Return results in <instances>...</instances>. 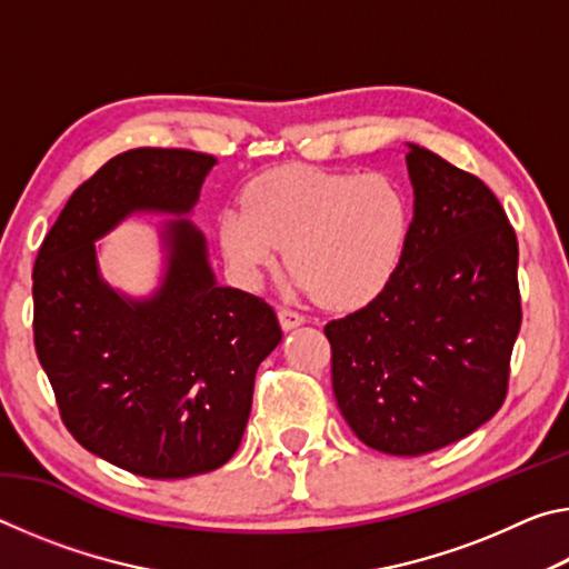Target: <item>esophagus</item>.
Returning <instances> with one entry per match:
<instances>
[{"label":"esophagus","instance_id":"34e87169","mask_svg":"<svg viewBox=\"0 0 569 569\" xmlns=\"http://www.w3.org/2000/svg\"><path fill=\"white\" fill-rule=\"evenodd\" d=\"M278 321H281L283 331H291L296 326H301L306 319L298 311H291V308H278Z\"/></svg>","mask_w":569,"mask_h":569}]
</instances>
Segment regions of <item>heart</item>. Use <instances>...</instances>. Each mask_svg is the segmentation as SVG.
Wrapping results in <instances>:
<instances>
[{
  "label": "heart",
  "instance_id": "obj_1",
  "mask_svg": "<svg viewBox=\"0 0 569 569\" xmlns=\"http://www.w3.org/2000/svg\"><path fill=\"white\" fill-rule=\"evenodd\" d=\"M411 228L403 190L381 172L291 166L256 178L240 210L218 220V243L248 283L286 248L296 286L329 308H359L397 273Z\"/></svg>",
  "mask_w": 569,
  "mask_h": 569
}]
</instances>
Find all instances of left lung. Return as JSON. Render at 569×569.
<instances>
[{
  "label": "left lung",
  "mask_w": 569,
  "mask_h": 569,
  "mask_svg": "<svg viewBox=\"0 0 569 569\" xmlns=\"http://www.w3.org/2000/svg\"><path fill=\"white\" fill-rule=\"evenodd\" d=\"M409 240L389 286L326 323L333 397L366 447L419 457L499 411L522 323L517 236L471 172L411 146Z\"/></svg>",
  "instance_id": "8db88e82"
}]
</instances>
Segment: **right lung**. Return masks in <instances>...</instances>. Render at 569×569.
Masks as SVG:
<instances>
[{
	"label": "right lung",
	"mask_w": 569,
	"mask_h": 569,
	"mask_svg": "<svg viewBox=\"0 0 569 569\" xmlns=\"http://www.w3.org/2000/svg\"><path fill=\"white\" fill-rule=\"evenodd\" d=\"M213 156L138 148L77 188L37 253L34 349L80 445L150 479L223 467L243 439L261 361L281 343L263 298L218 286L206 236L186 218L160 230L158 291L102 281L94 240L132 213L188 216Z\"/></svg>",
	"instance_id": "right-lung-1"
}]
</instances>
